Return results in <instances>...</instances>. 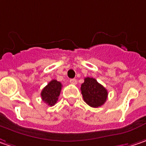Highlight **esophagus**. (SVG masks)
<instances>
[{"label":"esophagus","instance_id":"34e87169","mask_svg":"<svg viewBox=\"0 0 146 146\" xmlns=\"http://www.w3.org/2000/svg\"><path fill=\"white\" fill-rule=\"evenodd\" d=\"M69 82L71 84H77V80L75 79V78H72V79L69 80Z\"/></svg>","mask_w":146,"mask_h":146}]
</instances>
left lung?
<instances>
[{
	"label": "left lung",
	"instance_id": "obj_1",
	"mask_svg": "<svg viewBox=\"0 0 146 146\" xmlns=\"http://www.w3.org/2000/svg\"><path fill=\"white\" fill-rule=\"evenodd\" d=\"M81 91L84 101L93 108L104 105L108 97L107 90L93 78H86L81 86Z\"/></svg>",
	"mask_w": 146,
	"mask_h": 146
}]
</instances>
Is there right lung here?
Returning <instances> with one entry per match:
<instances>
[{
  "label": "right lung",
  "mask_w": 146,
  "mask_h": 146,
  "mask_svg": "<svg viewBox=\"0 0 146 146\" xmlns=\"http://www.w3.org/2000/svg\"><path fill=\"white\" fill-rule=\"evenodd\" d=\"M61 88H62L61 82H58L57 80L50 81L41 91V100L50 106L54 105L59 99Z\"/></svg>",
  "instance_id": "1"
}]
</instances>
